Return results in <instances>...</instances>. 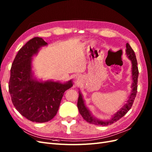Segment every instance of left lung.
I'll return each instance as SVG.
<instances>
[{"mask_svg":"<svg viewBox=\"0 0 152 152\" xmlns=\"http://www.w3.org/2000/svg\"><path fill=\"white\" fill-rule=\"evenodd\" d=\"M126 54L129 58L132 61V80H133V83L132 85V92L131 95H129V98L127 103L121 108L120 111H118L117 113L115 114V115L112 117V118L110 120L108 121H102L98 120L97 118H94L92 115H91L90 111L86 107L84 101L83 100V98L81 94H79V97L78 100H77V108L79 110L80 113L83 117V119L86 120V122L94 124L96 125H102V126H106V125H111L116 122H117L118 120H120L122 117H123L127 113L131 110V108L133 104V102L134 101V99L136 96V94L137 92V78H138V75H139V71H138V67L137 66V62L136 60V57L135 53H134V50L132 49L131 46L127 42L126 44Z\"/></svg>","mask_w":152,"mask_h":152,"instance_id":"1","label":"left lung"}]
</instances>
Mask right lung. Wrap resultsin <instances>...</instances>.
Segmentation results:
<instances>
[{
	"label": "right lung",
	"mask_w": 152,
	"mask_h": 152,
	"mask_svg": "<svg viewBox=\"0 0 152 152\" xmlns=\"http://www.w3.org/2000/svg\"><path fill=\"white\" fill-rule=\"evenodd\" d=\"M47 45L41 37L29 40L18 51L11 68L9 92L20 113L32 122H46L57 115L64 92L72 86L71 80L39 82L32 79L31 60L42 46Z\"/></svg>",
	"instance_id": "add662e5"
}]
</instances>
